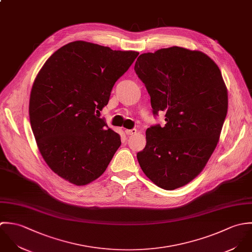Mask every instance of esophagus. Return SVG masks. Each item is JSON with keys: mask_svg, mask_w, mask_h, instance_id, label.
<instances>
[{"mask_svg": "<svg viewBox=\"0 0 252 252\" xmlns=\"http://www.w3.org/2000/svg\"><path fill=\"white\" fill-rule=\"evenodd\" d=\"M136 132H137L136 128H132V129H126V135H133V134H135Z\"/></svg>", "mask_w": 252, "mask_h": 252, "instance_id": "obj_1", "label": "esophagus"}]
</instances>
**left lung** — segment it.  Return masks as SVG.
<instances>
[{"label": "left lung", "mask_w": 252, "mask_h": 252, "mask_svg": "<svg viewBox=\"0 0 252 252\" xmlns=\"http://www.w3.org/2000/svg\"><path fill=\"white\" fill-rule=\"evenodd\" d=\"M164 126L146 130L137 159L146 176L174 190L200 174L216 148L227 115V90L218 66L201 51L172 47L142 53L134 65Z\"/></svg>", "instance_id": "left-lung-1"}]
</instances>
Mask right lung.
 I'll use <instances>...</instances> for the list:
<instances>
[{
	"mask_svg": "<svg viewBox=\"0 0 252 252\" xmlns=\"http://www.w3.org/2000/svg\"><path fill=\"white\" fill-rule=\"evenodd\" d=\"M138 54L76 41L55 51L40 70L30 95L31 127L45 161L70 183L97 179L121 146L120 135L99 113Z\"/></svg>",
	"mask_w": 252,
	"mask_h": 252,
	"instance_id": "right-lung-1",
	"label": "right lung"
}]
</instances>
